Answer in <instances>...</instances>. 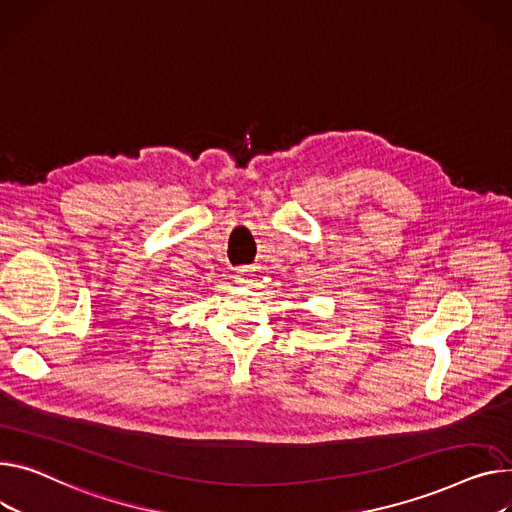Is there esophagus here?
Segmentation results:
<instances>
[{
	"label": "esophagus",
	"mask_w": 512,
	"mask_h": 512,
	"mask_svg": "<svg viewBox=\"0 0 512 512\" xmlns=\"http://www.w3.org/2000/svg\"><path fill=\"white\" fill-rule=\"evenodd\" d=\"M251 278H253V271L249 267H243V269L236 271V278L234 280H236L238 286H249V284H253Z\"/></svg>",
	"instance_id": "34e87169"
}]
</instances>
